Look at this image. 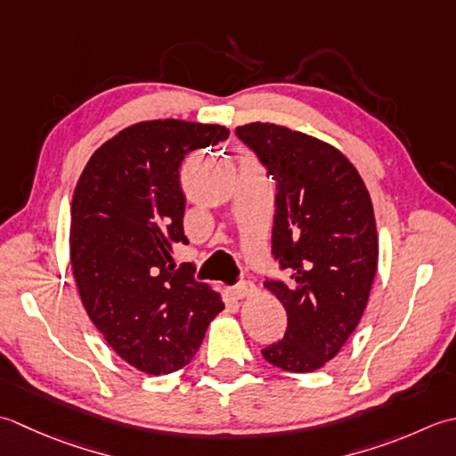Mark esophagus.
Wrapping results in <instances>:
<instances>
[{
	"mask_svg": "<svg viewBox=\"0 0 456 456\" xmlns=\"http://www.w3.org/2000/svg\"><path fill=\"white\" fill-rule=\"evenodd\" d=\"M256 293V285L252 281H241L236 287H230L228 295L232 299H246V297L254 295Z\"/></svg>",
	"mask_w": 456,
	"mask_h": 456,
	"instance_id": "34e87169",
	"label": "esophagus"
}]
</instances>
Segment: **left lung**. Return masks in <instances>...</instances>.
Returning a JSON list of instances; mask_svg holds the SVG:
<instances>
[{"label":"left lung","mask_w":456,"mask_h":456,"mask_svg":"<svg viewBox=\"0 0 456 456\" xmlns=\"http://www.w3.org/2000/svg\"><path fill=\"white\" fill-rule=\"evenodd\" d=\"M236 135L277 183L272 254L289 280L264 285L287 311L280 342L264 358L314 371L338 354L362 319L378 269V232L364 181L337 147L275 124Z\"/></svg>","instance_id":"obj_1"}]
</instances>
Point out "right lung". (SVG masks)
<instances>
[{
	"instance_id": "1",
	"label": "right lung",
	"mask_w": 456,
	"mask_h": 456,
	"mask_svg": "<svg viewBox=\"0 0 456 456\" xmlns=\"http://www.w3.org/2000/svg\"><path fill=\"white\" fill-rule=\"evenodd\" d=\"M218 124L151 119L122 129L90 157L70 208V264L82 305L119 358L151 376L197 354L220 295L173 262L183 230L179 167L228 139Z\"/></svg>"
}]
</instances>
